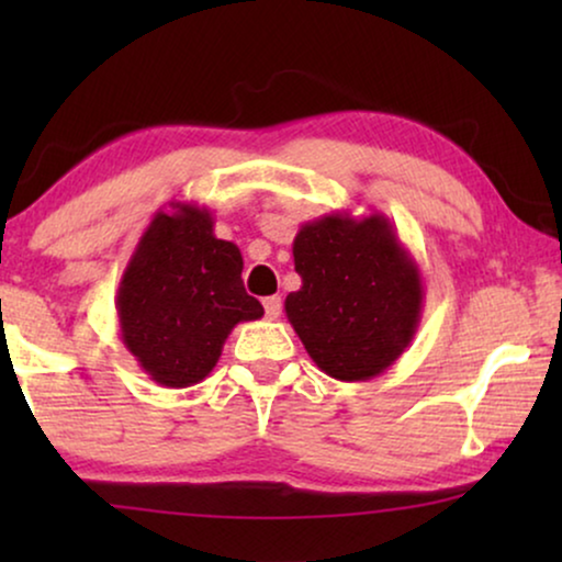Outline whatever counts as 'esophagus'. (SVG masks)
<instances>
[{
  "label": "esophagus",
  "instance_id": "1",
  "mask_svg": "<svg viewBox=\"0 0 562 562\" xmlns=\"http://www.w3.org/2000/svg\"><path fill=\"white\" fill-rule=\"evenodd\" d=\"M263 310L268 319H279L281 314V296H268L263 299Z\"/></svg>",
  "mask_w": 562,
  "mask_h": 562
}]
</instances>
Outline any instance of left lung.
I'll return each mask as SVG.
<instances>
[{
	"label": "left lung",
	"instance_id": "obj_1",
	"mask_svg": "<svg viewBox=\"0 0 562 562\" xmlns=\"http://www.w3.org/2000/svg\"><path fill=\"white\" fill-rule=\"evenodd\" d=\"M302 289L286 317L319 371L368 381L409 348L425 306V283L394 225L379 212H333L304 222L294 237Z\"/></svg>",
	"mask_w": 562,
	"mask_h": 562
}]
</instances>
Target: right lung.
I'll return each instance as SVG.
<instances>
[{
    "label": "right lung",
    "instance_id": "1",
    "mask_svg": "<svg viewBox=\"0 0 562 562\" xmlns=\"http://www.w3.org/2000/svg\"><path fill=\"white\" fill-rule=\"evenodd\" d=\"M168 206L130 256L114 306L122 342L150 381L187 389L212 373L235 325L260 319L263 306L245 294L240 248L214 235L212 212Z\"/></svg>",
    "mask_w": 562,
    "mask_h": 562
}]
</instances>
